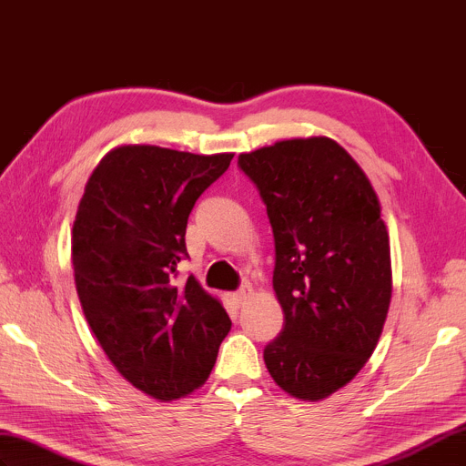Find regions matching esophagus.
<instances>
[{"label":"esophagus","mask_w":466,"mask_h":466,"mask_svg":"<svg viewBox=\"0 0 466 466\" xmlns=\"http://www.w3.org/2000/svg\"><path fill=\"white\" fill-rule=\"evenodd\" d=\"M254 296V289H252V286L250 284H246V286H242L240 289L236 291L234 294V301H236V306H244L248 299H250Z\"/></svg>","instance_id":"esophagus-1"}]
</instances>
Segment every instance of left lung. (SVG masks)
I'll list each match as a JSON object with an SVG mask.
<instances>
[{
    "mask_svg": "<svg viewBox=\"0 0 466 466\" xmlns=\"http://www.w3.org/2000/svg\"><path fill=\"white\" fill-rule=\"evenodd\" d=\"M262 197L276 244L284 329L264 350L274 381L301 401L348 385L381 338L391 250L381 204L351 155L328 137L238 157Z\"/></svg>",
    "mask_w": 466,
    "mask_h": 466,
    "instance_id": "1",
    "label": "left lung"
}]
</instances>
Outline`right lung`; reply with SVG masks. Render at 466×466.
I'll list each match as a JSON object with an SVG mask.
<instances>
[{"label": "right lung", "instance_id": "right-lung-1", "mask_svg": "<svg viewBox=\"0 0 466 466\" xmlns=\"http://www.w3.org/2000/svg\"><path fill=\"white\" fill-rule=\"evenodd\" d=\"M232 157L116 147L86 180L75 216L71 259L86 323L116 371L158 401L202 387L232 328L197 278L177 279L194 202Z\"/></svg>", "mask_w": 466, "mask_h": 466}]
</instances>
